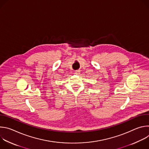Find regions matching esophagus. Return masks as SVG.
Masks as SVG:
<instances>
[{
  "mask_svg": "<svg viewBox=\"0 0 149 149\" xmlns=\"http://www.w3.org/2000/svg\"><path fill=\"white\" fill-rule=\"evenodd\" d=\"M75 73L76 74H79L80 73V71L79 70H76V71H75Z\"/></svg>",
  "mask_w": 149,
  "mask_h": 149,
  "instance_id": "34e87169",
  "label": "esophagus"
}]
</instances>
